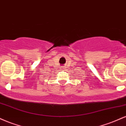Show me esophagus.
Here are the masks:
<instances>
[{
    "label": "esophagus",
    "instance_id": "34e87169",
    "mask_svg": "<svg viewBox=\"0 0 126 126\" xmlns=\"http://www.w3.org/2000/svg\"><path fill=\"white\" fill-rule=\"evenodd\" d=\"M63 69H65V68H63Z\"/></svg>",
    "mask_w": 126,
    "mask_h": 126
}]
</instances>
